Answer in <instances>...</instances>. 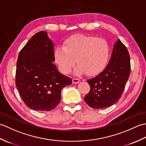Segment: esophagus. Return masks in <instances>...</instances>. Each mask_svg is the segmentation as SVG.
I'll return each instance as SVG.
<instances>
[{"label": "esophagus", "mask_w": 146, "mask_h": 146, "mask_svg": "<svg viewBox=\"0 0 146 146\" xmlns=\"http://www.w3.org/2000/svg\"><path fill=\"white\" fill-rule=\"evenodd\" d=\"M80 82V80L78 78H73L72 80V82L73 83H75V84H76V83H78Z\"/></svg>", "instance_id": "esophagus-1"}]
</instances>
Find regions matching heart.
<instances>
[{
  "instance_id": "heart-1",
  "label": "heart",
  "mask_w": 146,
  "mask_h": 146,
  "mask_svg": "<svg viewBox=\"0 0 146 146\" xmlns=\"http://www.w3.org/2000/svg\"><path fill=\"white\" fill-rule=\"evenodd\" d=\"M55 61L60 71L68 74L76 63L75 73H86L96 75L106 66L109 47L103 39L84 35H75L68 38L63 46H58L54 50Z\"/></svg>"
}]
</instances>
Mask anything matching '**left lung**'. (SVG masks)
<instances>
[{"mask_svg": "<svg viewBox=\"0 0 146 146\" xmlns=\"http://www.w3.org/2000/svg\"><path fill=\"white\" fill-rule=\"evenodd\" d=\"M131 73L127 49L118 39L115 42L109 63L94 78L88 80L90 91L84 100L95 109L109 107L119 100Z\"/></svg>", "mask_w": 146, "mask_h": 146, "instance_id": "left-lung-1", "label": "left lung"}]
</instances>
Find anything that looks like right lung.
<instances>
[{
	"label": "right lung",
	"mask_w": 146,
	"mask_h": 146,
	"mask_svg": "<svg viewBox=\"0 0 146 146\" xmlns=\"http://www.w3.org/2000/svg\"><path fill=\"white\" fill-rule=\"evenodd\" d=\"M54 43L46 31L34 35L18 56L15 85L27 107L49 111L61 100V92L72 80L59 72L54 64Z\"/></svg>",
	"instance_id": "add662e5"
}]
</instances>
